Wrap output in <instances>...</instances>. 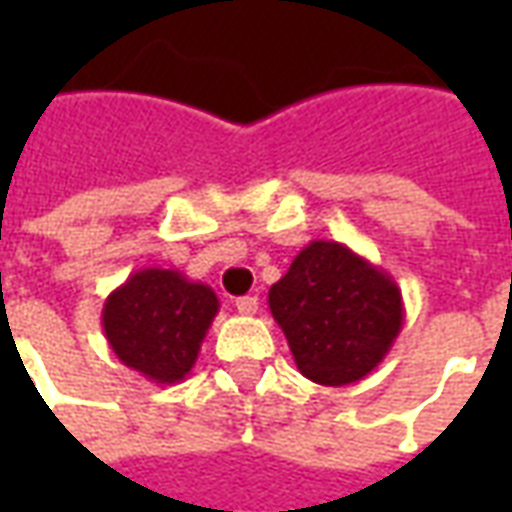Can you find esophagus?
<instances>
[{
  "mask_svg": "<svg viewBox=\"0 0 512 512\" xmlns=\"http://www.w3.org/2000/svg\"><path fill=\"white\" fill-rule=\"evenodd\" d=\"M257 296H241V299L235 301V310L241 312V315H255L257 312Z\"/></svg>",
  "mask_w": 512,
  "mask_h": 512,
  "instance_id": "obj_1",
  "label": "esophagus"
}]
</instances>
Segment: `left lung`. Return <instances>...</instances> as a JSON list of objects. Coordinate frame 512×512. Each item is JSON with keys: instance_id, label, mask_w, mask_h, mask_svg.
<instances>
[{"instance_id": "1", "label": "left lung", "mask_w": 512, "mask_h": 512, "mask_svg": "<svg viewBox=\"0 0 512 512\" xmlns=\"http://www.w3.org/2000/svg\"><path fill=\"white\" fill-rule=\"evenodd\" d=\"M304 378L348 386L373 373L403 329V296L384 268L337 241H310L268 290Z\"/></svg>"}]
</instances>
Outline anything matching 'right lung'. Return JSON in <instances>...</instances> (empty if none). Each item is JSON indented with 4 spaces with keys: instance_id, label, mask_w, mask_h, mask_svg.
Wrapping results in <instances>:
<instances>
[{
    "instance_id": "right-lung-1",
    "label": "right lung",
    "mask_w": 512,
    "mask_h": 512,
    "mask_svg": "<svg viewBox=\"0 0 512 512\" xmlns=\"http://www.w3.org/2000/svg\"><path fill=\"white\" fill-rule=\"evenodd\" d=\"M219 312L208 285L175 268H139L104 301L101 326L126 367L153 384H180Z\"/></svg>"
}]
</instances>
